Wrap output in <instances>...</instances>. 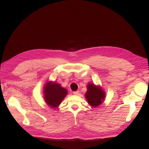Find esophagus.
I'll return each instance as SVG.
<instances>
[{"mask_svg": "<svg viewBox=\"0 0 149 149\" xmlns=\"http://www.w3.org/2000/svg\"><path fill=\"white\" fill-rule=\"evenodd\" d=\"M73 94H74V95H78V94H79V91H74V92H73Z\"/></svg>", "mask_w": 149, "mask_h": 149, "instance_id": "34e87169", "label": "esophagus"}]
</instances>
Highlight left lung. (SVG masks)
<instances>
[{
  "mask_svg": "<svg viewBox=\"0 0 149 149\" xmlns=\"http://www.w3.org/2000/svg\"><path fill=\"white\" fill-rule=\"evenodd\" d=\"M88 103L93 107H97L104 100L105 92L99 86H96L92 83L87 85V91L85 94Z\"/></svg>",
  "mask_w": 149,
  "mask_h": 149,
  "instance_id": "8db88e82",
  "label": "left lung"
}]
</instances>
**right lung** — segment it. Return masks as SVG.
I'll use <instances>...</instances> for the list:
<instances>
[{
  "label": "right lung",
  "instance_id": "1",
  "mask_svg": "<svg viewBox=\"0 0 149 149\" xmlns=\"http://www.w3.org/2000/svg\"><path fill=\"white\" fill-rule=\"evenodd\" d=\"M46 103L52 108H56L67 95V90L56 82L49 81L45 84L44 90Z\"/></svg>",
  "mask_w": 149,
  "mask_h": 149
}]
</instances>
